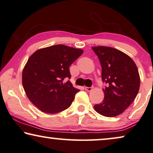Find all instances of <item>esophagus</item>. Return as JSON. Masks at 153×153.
I'll use <instances>...</instances> for the list:
<instances>
[{"label":"esophagus","mask_w":153,"mask_h":153,"mask_svg":"<svg viewBox=\"0 0 153 153\" xmlns=\"http://www.w3.org/2000/svg\"><path fill=\"white\" fill-rule=\"evenodd\" d=\"M85 89L88 91H91L93 89V86H91V87H88V86H86Z\"/></svg>","instance_id":"obj_1"}]
</instances>
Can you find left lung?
<instances>
[{
  "label": "left lung",
  "instance_id": "obj_1",
  "mask_svg": "<svg viewBox=\"0 0 153 153\" xmlns=\"http://www.w3.org/2000/svg\"><path fill=\"white\" fill-rule=\"evenodd\" d=\"M92 49L101 64L102 82L107 85L103 101L95 104L94 108L105 117H115L124 112L137 95L140 85L137 67L120 50L102 46Z\"/></svg>",
  "mask_w": 153,
  "mask_h": 153
}]
</instances>
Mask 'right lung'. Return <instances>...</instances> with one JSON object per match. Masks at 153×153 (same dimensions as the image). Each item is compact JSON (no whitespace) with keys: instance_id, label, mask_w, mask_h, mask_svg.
Listing matches in <instances>:
<instances>
[{"instance_id":"1","label":"right lung","mask_w":153,"mask_h":153,"mask_svg":"<svg viewBox=\"0 0 153 153\" xmlns=\"http://www.w3.org/2000/svg\"><path fill=\"white\" fill-rule=\"evenodd\" d=\"M83 51L62 45L43 48L31 55L22 71V85L29 100L42 112L54 114L69 108L79 91L70 81L69 67Z\"/></svg>"}]
</instances>
